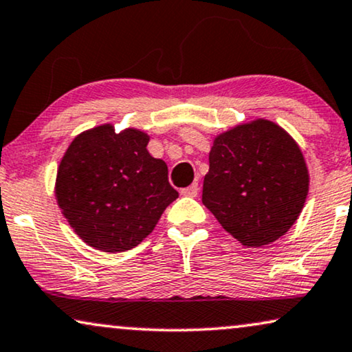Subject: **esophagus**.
<instances>
[{
    "mask_svg": "<svg viewBox=\"0 0 352 352\" xmlns=\"http://www.w3.org/2000/svg\"><path fill=\"white\" fill-rule=\"evenodd\" d=\"M197 192H199V185H197V183H191L190 186L183 188L182 190V195L188 197H196Z\"/></svg>",
    "mask_w": 352,
    "mask_h": 352,
    "instance_id": "esophagus-1",
    "label": "esophagus"
}]
</instances>
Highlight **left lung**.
Listing matches in <instances>:
<instances>
[{"instance_id": "8db88e82", "label": "left lung", "mask_w": 352, "mask_h": 352, "mask_svg": "<svg viewBox=\"0 0 352 352\" xmlns=\"http://www.w3.org/2000/svg\"><path fill=\"white\" fill-rule=\"evenodd\" d=\"M308 188L296 142L276 122L255 120L215 137L202 204L242 245L263 247L295 223Z\"/></svg>"}]
</instances>
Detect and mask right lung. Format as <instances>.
Masks as SVG:
<instances>
[{
	"label": "right lung",
	"instance_id": "obj_1",
	"mask_svg": "<svg viewBox=\"0 0 352 352\" xmlns=\"http://www.w3.org/2000/svg\"><path fill=\"white\" fill-rule=\"evenodd\" d=\"M150 135L138 129L115 132L102 124L79 133L57 170L56 199L87 245L126 252L155 230L178 197L167 166L146 150Z\"/></svg>",
	"mask_w": 352,
	"mask_h": 352
}]
</instances>
